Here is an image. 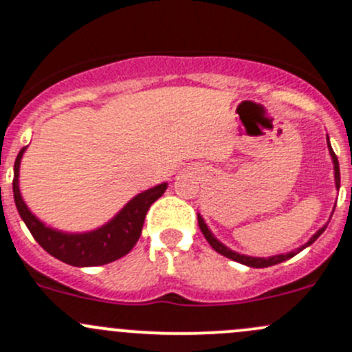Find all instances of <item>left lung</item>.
Masks as SVG:
<instances>
[{
	"label": "left lung",
	"mask_w": 352,
	"mask_h": 352,
	"mask_svg": "<svg viewBox=\"0 0 352 352\" xmlns=\"http://www.w3.org/2000/svg\"><path fill=\"white\" fill-rule=\"evenodd\" d=\"M327 141H329V138H327ZM329 151H330V156H332V162H333V175H336V187H337V189H339V187H340L339 162H337V156H336V153H333V150H332V146H330V143H329ZM197 223H199V228H201L202 235L206 236L208 243L211 245V247L214 248V250L218 252V254L225 255V257L232 258V261H235V262H240V264H243V265H248V267H269V265H276V264H279V262H285V261H287V258L294 257V255H296L298 252H301V250H303V248H307L308 245L314 243L315 240H317L318 236H320L322 233L325 232V228H327V225L322 226V228L318 230V232L315 233V235L311 236V239L308 240L307 243L301 245V247L296 248V250L289 252V254H279V255H272V257L264 258V257H250V255H242V254H239V252L230 250L228 247H225V245L219 242V240L214 239V235H212V233L209 232L208 225H206L204 219H202L201 214H197Z\"/></svg>",
	"instance_id": "left-lung-1"
}]
</instances>
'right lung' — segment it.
<instances>
[{
	"label": "right lung",
	"mask_w": 352,
	"mask_h": 352,
	"mask_svg": "<svg viewBox=\"0 0 352 352\" xmlns=\"http://www.w3.org/2000/svg\"><path fill=\"white\" fill-rule=\"evenodd\" d=\"M25 150L27 146L20 150L15 160V168H13V197H15L16 209H19L27 228L30 230L35 242L52 257L74 265V267L104 265L129 254L131 248L140 240L148 209L166 190V184L163 182L153 189L138 194L110 219L107 225L100 226L94 232H58V230L45 226L41 219H37V216L32 214L20 194V160H22Z\"/></svg>",
	"instance_id": "obj_1"
}]
</instances>
